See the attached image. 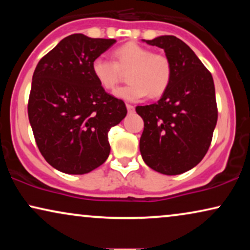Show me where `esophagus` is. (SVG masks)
I'll return each mask as SVG.
<instances>
[{
	"label": "esophagus",
	"instance_id": "34e87169",
	"mask_svg": "<svg viewBox=\"0 0 250 250\" xmlns=\"http://www.w3.org/2000/svg\"><path fill=\"white\" fill-rule=\"evenodd\" d=\"M126 108H127L128 112H133V111H134V107H133L132 104H126Z\"/></svg>",
	"mask_w": 250,
	"mask_h": 250
}]
</instances>
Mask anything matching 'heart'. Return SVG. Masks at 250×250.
I'll return each mask as SVG.
<instances>
[{
  "label": "heart",
  "mask_w": 250,
  "mask_h": 250,
  "mask_svg": "<svg viewBox=\"0 0 250 250\" xmlns=\"http://www.w3.org/2000/svg\"><path fill=\"white\" fill-rule=\"evenodd\" d=\"M116 62L104 56L92 61V74L95 81L104 90L115 88L122 80L123 71L128 73L129 82L126 86L114 92L116 98L135 102L150 97L162 95L169 86L172 80V66L165 56L152 53L138 43L128 42L114 51Z\"/></svg>",
  "instance_id": "obj_1"
}]
</instances>
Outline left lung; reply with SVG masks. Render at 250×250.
I'll list each match as a JSON object with an SVG mask.
<instances>
[{"label":"left lung","mask_w":250,"mask_h":250,"mask_svg":"<svg viewBox=\"0 0 250 250\" xmlns=\"http://www.w3.org/2000/svg\"><path fill=\"white\" fill-rule=\"evenodd\" d=\"M142 41L164 50L172 80L156 104L135 108L145 122L140 152L150 168L179 175L197 166L210 146L217 123L214 81L196 53L177 37Z\"/></svg>","instance_id":"left-lung-1"}]
</instances>
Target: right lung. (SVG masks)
<instances>
[{
  "label": "right lung",
  "mask_w": 250,
  "mask_h": 250,
  "mask_svg": "<svg viewBox=\"0 0 250 250\" xmlns=\"http://www.w3.org/2000/svg\"><path fill=\"white\" fill-rule=\"evenodd\" d=\"M116 43L73 34L37 63L28 118L41 153L54 168L82 175L102 165L110 153L108 132L125 118L123 100L101 87L92 61Z\"/></svg>",
  "instance_id": "add662e5"
}]
</instances>
